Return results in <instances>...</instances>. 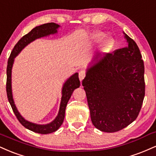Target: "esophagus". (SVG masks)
I'll return each mask as SVG.
<instances>
[{
    "mask_svg": "<svg viewBox=\"0 0 156 156\" xmlns=\"http://www.w3.org/2000/svg\"><path fill=\"white\" fill-rule=\"evenodd\" d=\"M78 74H79V79H80V81H82V80H83V79L84 78H85V76H86V71L83 70H80V72H79V73H78Z\"/></svg>",
    "mask_w": 156,
    "mask_h": 156,
    "instance_id": "34e87169",
    "label": "esophagus"
}]
</instances>
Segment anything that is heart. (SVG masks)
I'll return each mask as SVG.
<instances>
[{"label":"heart","mask_w":156,"mask_h":156,"mask_svg":"<svg viewBox=\"0 0 156 156\" xmlns=\"http://www.w3.org/2000/svg\"><path fill=\"white\" fill-rule=\"evenodd\" d=\"M114 46V40L112 37L108 36L103 39L101 43L100 48L101 50L104 52H108L112 49Z\"/></svg>","instance_id":"b5f03b06"}]
</instances>
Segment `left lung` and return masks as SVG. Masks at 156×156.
Segmentation results:
<instances>
[{"label":"left lung","instance_id":"1","mask_svg":"<svg viewBox=\"0 0 156 156\" xmlns=\"http://www.w3.org/2000/svg\"><path fill=\"white\" fill-rule=\"evenodd\" d=\"M123 34L127 46L113 54L97 53L82 81L91 122L104 132H119L136 120L145 93L140 51Z\"/></svg>","mask_w":156,"mask_h":156}]
</instances>
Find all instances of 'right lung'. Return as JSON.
<instances>
[{
  "label": "right lung",
  "mask_w": 156,
  "mask_h": 156,
  "mask_svg": "<svg viewBox=\"0 0 156 156\" xmlns=\"http://www.w3.org/2000/svg\"><path fill=\"white\" fill-rule=\"evenodd\" d=\"M58 27H59V24L51 22V23L41 24L40 26H37L33 28L32 30L28 33L27 34L24 35L23 37L18 41L17 44L14 46L13 48L12 53L10 54V57L8 60V65H7L6 69V93L7 97H8L9 102L10 103L12 108L14 111L16 119L20 122V123L25 127L26 129L29 130L33 131V132L38 133V134H50L54 132H56L58 129L59 128L60 126L62 124L64 119H65V108H66L67 104L70 99L71 95L75 89H77L80 86V80L78 78V73H76L73 75L70 78L66 80L64 83L62 90V99L61 103H60L59 113L55 119L53 121L51 122L50 123L46 125H39L36 123H31L26 121L22 116L20 115L15 105L14 99L12 96V69L14 63V58L18 55L23 48L25 47L32 41H35V39L40 38L41 37L47 36V35L54 34L57 33Z\"/></svg>",
  "instance_id": "add662e5"
}]
</instances>
